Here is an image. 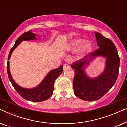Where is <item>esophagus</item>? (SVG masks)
<instances>
[{"mask_svg":"<svg viewBox=\"0 0 127 127\" xmlns=\"http://www.w3.org/2000/svg\"><path fill=\"white\" fill-rule=\"evenodd\" d=\"M69 67H70V66H69V65L67 64H65L64 65V70L69 68Z\"/></svg>","mask_w":127,"mask_h":127,"instance_id":"1","label":"esophagus"}]
</instances>
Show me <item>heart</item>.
<instances>
[{
  "label": "heart",
  "instance_id": "b5f03b06",
  "mask_svg": "<svg viewBox=\"0 0 127 127\" xmlns=\"http://www.w3.org/2000/svg\"><path fill=\"white\" fill-rule=\"evenodd\" d=\"M67 48L70 50H74L79 48L77 53V56L79 58H81L91 51L93 44L91 41H84V39L77 38L70 41Z\"/></svg>",
  "mask_w": 127,
  "mask_h": 127
}]
</instances>
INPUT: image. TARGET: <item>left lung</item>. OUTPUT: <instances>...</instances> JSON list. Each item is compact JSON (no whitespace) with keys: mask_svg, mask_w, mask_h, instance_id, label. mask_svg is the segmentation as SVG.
Listing matches in <instances>:
<instances>
[{"mask_svg":"<svg viewBox=\"0 0 127 127\" xmlns=\"http://www.w3.org/2000/svg\"><path fill=\"white\" fill-rule=\"evenodd\" d=\"M99 48L74 62L71 67L74 69L73 83L74 93L77 98L86 101L99 100L110 90L119 75L120 58L114 43L99 33L95 32ZM102 55L107 58L106 68L101 75L95 79H89L84 70L91 57Z\"/></svg>","mask_w":127,"mask_h":127,"instance_id":"1","label":"left lung"}]
</instances>
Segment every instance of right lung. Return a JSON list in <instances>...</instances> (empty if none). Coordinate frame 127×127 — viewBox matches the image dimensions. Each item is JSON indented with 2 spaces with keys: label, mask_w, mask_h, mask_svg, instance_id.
I'll return each instance as SVG.
<instances>
[{
  "label": "right lung",
  "mask_w": 127,
  "mask_h": 127,
  "mask_svg": "<svg viewBox=\"0 0 127 127\" xmlns=\"http://www.w3.org/2000/svg\"><path fill=\"white\" fill-rule=\"evenodd\" d=\"M35 36L36 34L33 33L30 31H27L21 34L15 41L14 45L10 50L8 57V60H10L13 50L18 46L22 41L34 40L36 39ZM63 65H61L58 68L54 69L51 72H50L42 82L37 87L32 88V89H26V88L21 87L14 81L10 72L9 61H7V65L8 78H9L10 82L11 83L14 89L16 90L17 93L20 94L22 98L25 99L35 102H42L47 100L52 96L54 91V84L57 78L62 73V71H63Z\"/></svg>",
  "instance_id": "add662e5"
}]
</instances>
